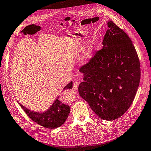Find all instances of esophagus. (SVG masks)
Wrapping results in <instances>:
<instances>
[{"instance_id":"1","label":"esophagus","mask_w":151,"mask_h":151,"mask_svg":"<svg viewBox=\"0 0 151 151\" xmlns=\"http://www.w3.org/2000/svg\"><path fill=\"white\" fill-rule=\"evenodd\" d=\"M79 86V83L78 82H74L73 84V88L74 90H77L78 87Z\"/></svg>"}]
</instances>
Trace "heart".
<instances>
[{
  "label": "heart",
  "instance_id": "1",
  "mask_svg": "<svg viewBox=\"0 0 151 151\" xmlns=\"http://www.w3.org/2000/svg\"><path fill=\"white\" fill-rule=\"evenodd\" d=\"M92 47H88L87 51L85 53V55H84V59L86 60V61H87V60H88L90 58H91L92 56Z\"/></svg>",
  "mask_w": 151,
  "mask_h": 151
}]
</instances>
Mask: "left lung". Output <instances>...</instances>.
I'll list each match as a JSON object with an SVG mask.
<instances>
[{
	"label": "left lung",
	"mask_w": 151,
	"mask_h": 151,
	"mask_svg": "<svg viewBox=\"0 0 151 151\" xmlns=\"http://www.w3.org/2000/svg\"><path fill=\"white\" fill-rule=\"evenodd\" d=\"M107 26L103 48L79 68L84 82L79 85L78 92L99 117L111 121L122 116L132 103L141 70L127 35L112 21Z\"/></svg>",
	"instance_id": "8db88e82"
}]
</instances>
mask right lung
I'll return each instance as SVG.
<instances>
[{
    "instance_id": "1",
    "label": "right lung",
    "mask_w": 151,
    "mask_h": 151,
    "mask_svg": "<svg viewBox=\"0 0 151 151\" xmlns=\"http://www.w3.org/2000/svg\"><path fill=\"white\" fill-rule=\"evenodd\" d=\"M72 84L73 83L71 81L64 88V90L71 89ZM19 104L26 114L33 122L48 129H54L63 125L70 112V107L60 101L58 98L56 99L50 109L42 114L32 112L22 104Z\"/></svg>"
}]
</instances>
